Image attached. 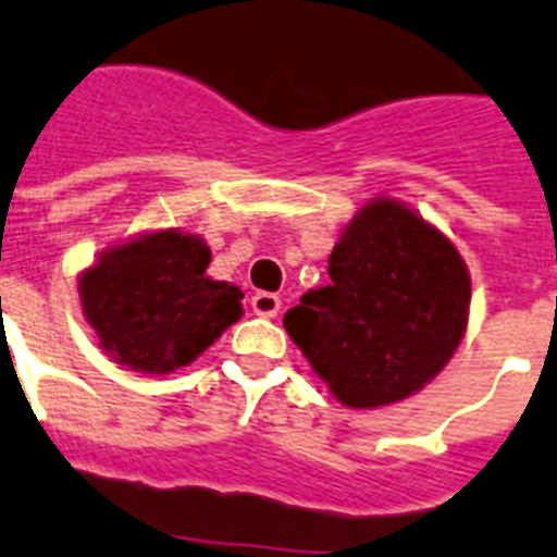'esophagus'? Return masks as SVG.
Wrapping results in <instances>:
<instances>
[{"label":"esophagus","mask_w":557,"mask_h":557,"mask_svg":"<svg viewBox=\"0 0 557 557\" xmlns=\"http://www.w3.org/2000/svg\"><path fill=\"white\" fill-rule=\"evenodd\" d=\"M250 305H252V312H256V315L275 319V315H278V310H282V298L273 296V293H256V296L250 298Z\"/></svg>","instance_id":"1"}]
</instances>
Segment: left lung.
<instances>
[{
	"mask_svg": "<svg viewBox=\"0 0 557 557\" xmlns=\"http://www.w3.org/2000/svg\"><path fill=\"white\" fill-rule=\"evenodd\" d=\"M330 284L284 327L330 393L372 410L418 393L461 344L470 273L461 252L410 207L375 199L330 252Z\"/></svg>",
	"mask_w": 557,
	"mask_h": 557,
	"instance_id": "left-lung-1",
	"label": "left lung"
}]
</instances>
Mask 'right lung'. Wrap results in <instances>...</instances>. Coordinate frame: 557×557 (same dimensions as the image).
<instances>
[{
    "mask_svg": "<svg viewBox=\"0 0 557 557\" xmlns=\"http://www.w3.org/2000/svg\"><path fill=\"white\" fill-rule=\"evenodd\" d=\"M199 236L159 230L110 247L79 275L87 324L116 364L164 375L190 364L242 319L245 293L205 273Z\"/></svg>",
    "mask_w": 557,
    "mask_h": 557,
    "instance_id": "right-lung-1",
    "label": "right lung"
}]
</instances>
